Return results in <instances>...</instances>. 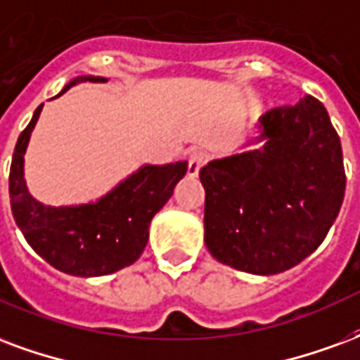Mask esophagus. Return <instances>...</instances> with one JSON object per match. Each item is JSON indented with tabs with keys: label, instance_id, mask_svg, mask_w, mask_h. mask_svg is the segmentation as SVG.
I'll use <instances>...</instances> for the list:
<instances>
[{
	"label": "esophagus",
	"instance_id": "1",
	"mask_svg": "<svg viewBox=\"0 0 360 360\" xmlns=\"http://www.w3.org/2000/svg\"><path fill=\"white\" fill-rule=\"evenodd\" d=\"M206 164V153H202V150H193L191 156H188V175L194 177V175H198L200 172V167Z\"/></svg>",
	"mask_w": 360,
	"mask_h": 360
}]
</instances>
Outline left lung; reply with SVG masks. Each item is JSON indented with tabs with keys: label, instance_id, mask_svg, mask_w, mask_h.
Masks as SVG:
<instances>
[{
	"label": "left lung",
	"instance_id": "1",
	"mask_svg": "<svg viewBox=\"0 0 360 360\" xmlns=\"http://www.w3.org/2000/svg\"><path fill=\"white\" fill-rule=\"evenodd\" d=\"M257 129L262 148L200 169L204 240L217 262L276 275L326 238L342 207L345 169L340 137L319 98L271 108Z\"/></svg>",
	"mask_w": 360,
	"mask_h": 360
}]
</instances>
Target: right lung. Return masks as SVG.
<instances>
[{"label": "right lung", "instance_id": "obj_1", "mask_svg": "<svg viewBox=\"0 0 360 360\" xmlns=\"http://www.w3.org/2000/svg\"><path fill=\"white\" fill-rule=\"evenodd\" d=\"M82 82H108L101 76L74 78L58 95ZM57 95V97H58ZM44 105L18 135L9 173L13 217L26 242L45 262L66 275L103 276L139 259L148 240V225L169 200L187 173V162L143 166L101 200L82 206H44L24 183V153Z\"/></svg>", "mask_w": 360, "mask_h": 360}]
</instances>
